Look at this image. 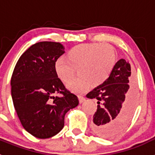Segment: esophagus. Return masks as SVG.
Returning a JSON list of instances; mask_svg holds the SVG:
<instances>
[{
	"label": "esophagus",
	"mask_w": 155,
	"mask_h": 155,
	"mask_svg": "<svg viewBox=\"0 0 155 155\" xmlns=\"http://www.w3.org/2000/svg\"><path fill=\"white\" fill-rule=\"evenodd\" d=\"M78 98L80 103H83L84 102H85V98L84 96H82V95H78Z\"/></svg>",
	"instance_id": "34e87169"
}]
</instances>
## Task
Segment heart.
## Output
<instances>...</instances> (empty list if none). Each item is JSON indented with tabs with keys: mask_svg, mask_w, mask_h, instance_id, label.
Returning a JSON list of instances; mask_svg holds the SVG:
<instances>
[{
	"mask_svg": "<svg viewBox=\"0 0 155 155\" xmlns=\"http://www.w3.org/2000/svg\"><path fill=\"white\" fill-rule=\"evenodd\" d=\"M64 58H60L55 64L57 76L62 81H69L75 70L79 75L70 81L68 87L71 91L83 93L90 86L101 85L109 78L116 62L114 49L108 44L86 43L74 46Z\"/></svg>",
	"mask_w": 155,
	"mask_h": 155,
	"instance_id": "1",
	"label": "heart"
}]
</instances>
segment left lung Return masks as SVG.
Listing matches in <instances>:
<instances>
[{
  "label": "left lung",
  "instance_id": "left-lung-1",
  "mask_svg": "<svg viewBox=\"0 0 155 155\" xmlns=\"http://www.w3.org/2000/svg\"><path fill=\"white\" fill-rule=\"evenodd\" d=\"M134 85L130 64L121 59L115 64L109 78L87 93V98L98 100L91 124L96 135L103 138L112 137L127 127L136 103Z\"/></svg>",
  "mask_w": 155,
  "mask_h": 155
}]
</instances>
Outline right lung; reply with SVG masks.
I'll list each match as a JSON object with an SVG mask.
<instances>
[{"label":"right lung","instance_id":"1","mask_svg":"<svg viewBox=\"0 0 155 155\" xmlns=\"http://www.w3.org/2000/svg\"><path fill=\"white\" fill-rule=\"evenodd\" d=\"M64 53L60 42H37L20 57L12 74L14 107L25 130L39 139L58 134L66 113L79 104L56 73V62Z\"/></svg>","mask_w":155,"mask_h":155}]
</instances>
